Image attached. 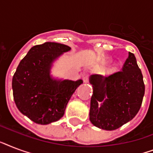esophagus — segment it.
Listing matches in <instances>:
<instances>
[{"mask_svg": "<svg viewBox=\"0 0 153 153\" xmlns=\"http://www.w3.org/2000/svg\"><path fill=\"white\" fill-rule=\"evenodd\" d=\"M82 79H83L84 82H88V74H82Z\"/></svg>", "mask_w": 153, "mask_h": 153, "instance_id": "1", "label": "esophagus"}]
</instances>
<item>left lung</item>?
<instances>
[{
  "mask_svg": "<svg viewBox=\"0 0 153 153\" xmlns=\"http://www.w3.org/2000/svg\"><path fill=\"white\" fill-rule=\"evenodd\" d=\"M89 80L93 87L90 121L94 126L115 130L137 115L145 95V84L133 53L128 52L121 71L108 77L93 74Z\"/></svg>",
  "mask_w": 153,
  "mask_h": 153,
  "instance_id": "8db88e82",
  "label": "left lung"
}]
</instances>
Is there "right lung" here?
Here are the masks:
<instances>
[{
    "instance_id": "right-lung-1",
    "label": "right lung",
    "mask_w": 153,
    "mask_h": 153,
    "mask_svg": "<svg viewBox=\"0 0 153 153\" xmlns=\"http://www.w3.org/2000/svg\"><path fill=\"white\" fill-rule=\"evenodd\" d=\"M65 44L46 42L32 47L13 75V98L20 113L35 123L48 125L59 120L82 79L53 78V62L71 51Z\"/></svg>"
}]
</instances>
